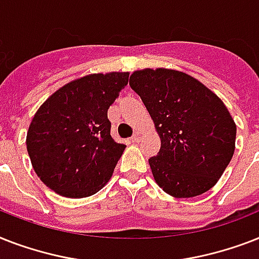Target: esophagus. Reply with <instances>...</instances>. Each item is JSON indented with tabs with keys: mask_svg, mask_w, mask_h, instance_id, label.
I'll return each mask as SVG.
<instances>
[{
	"mask_svg": "<svg viewBox=\"0 0 259 259\" xmlns=\"http://www.w3.org/2000/svg\"><path fill=\"white\" fill-rule=\"evenodd\" d=\"M142 138V133L141 132H136V133L133 134V137H132V141L133 142H140L141 141Z\"/></svg>",
	"mask_w": 259,
	"mask_h": 259,
	"instance_id": "34e87169",
	"label": "esophagus"
}]
</instances>
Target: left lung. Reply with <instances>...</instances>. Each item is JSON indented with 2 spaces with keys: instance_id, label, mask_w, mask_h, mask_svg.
Wrapping results in <instances>:
<instances>
[{
  "instance_id": "left-lung-1",
  "label": "left lung",
  "mask_w": 259,
  "mask_h": 259,
  "mask_svg": "<svg viewBox=\"0 0 259 259\" xmlns=\"http://www.w3.org/2000/svg\"><path fill=\"white\" fill-rule=\"evenodd\" d=\"M130 87L154 122L161 148L149 158L158 187L173 197H193L217 184L235 150L237 126L225 103L180 71H136Z\"/></svg>"
}]
</instances>
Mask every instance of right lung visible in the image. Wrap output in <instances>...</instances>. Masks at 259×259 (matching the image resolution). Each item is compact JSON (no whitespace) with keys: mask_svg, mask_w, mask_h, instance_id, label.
Wrapping results in <instances>:
<instances>
[{"mask_svg":"<svg viewBox=\"0 0 259 259\" xmlns=\"http://www.w3.org/2000/svg\"><path fill=\"white\" fill-rule=\"evenodd\" d=\"M129 72L91 74L55 91L36 111L26 149L40 180L59 195L91 196L110 180L126 146L110 136L107 110Z\"/></svg>","mask_w":259,"mask_h":259,"instance_id":"add662e5","label":"right lung"}]
</instances>
